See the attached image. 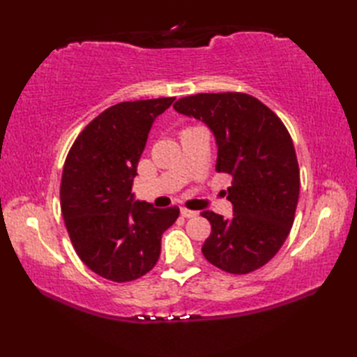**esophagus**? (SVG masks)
<instances>
[{
    "label": "esophagus",
    "mask_w": 357,
    "mask_h": 357,
    "mask_svg": "<svg viewBox=\"0 0 357 357\" xmlns=\"http://www.w3.org/2000/svg\"><path fill=\"white\" fill-rule=\"evenodd\" d=\"M181 215H183L184 218H195L196 215H198V211H195V210H188V208L183 207V208H181Z\"/></svg>",
    "instance_id": "1"
}]
</instances>
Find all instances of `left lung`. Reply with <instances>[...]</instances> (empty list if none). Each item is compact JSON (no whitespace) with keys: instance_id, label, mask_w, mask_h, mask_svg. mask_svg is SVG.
Returning <instances> with one entry per match:
<instances>
[{"instance_id":"8db88e82","label":"left lung","mask_w":357,"mask_h":357,"mask_svg":"<svg viewBox=\"0 0 357 357\" xmlns=\"http://www.w3.org/2000/svg\"><path fill=\"white\" fill-rule=\"evenodd\" d=\"M174 110L206 123L218 144L216 172L231 174V219L202 211L211 233L206 259L231 275H247L282 247L299 199V165L291 136L275 112L257 98L239 93H198L173 104Z\"/></svg>"}]
</instances>
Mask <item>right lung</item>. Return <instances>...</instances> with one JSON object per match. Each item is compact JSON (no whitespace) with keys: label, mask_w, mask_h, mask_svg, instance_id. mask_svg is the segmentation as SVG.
Wrapping results in <instances>:
<instances>
[{"label":"right lung","mask_w":357,"mask_h":357,"mask_svg":"<svg viewBox=\"0 0 357 357\" xmlns=\"http://www.w3.org/2000/svg\"><path fill=\"white\" fill-rule=\"evenodd\" d=\"M173 101L112 105L86 126L66 158L59 196L72 245L90 270L113 282L153 268L162 233L179 216L178 207L155 208L132 193L151 124Z\"/></svg>","instance_id":"obj_1"}]
</instances>
